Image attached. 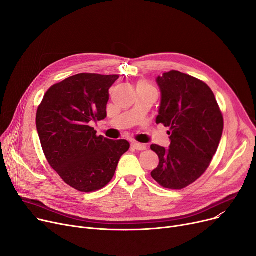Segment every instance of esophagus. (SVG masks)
<instances>
[{
	"mask_svg": "<svg viewBox=\"0 0 256 256\" xmlns=\"http://www.w3.org/2000/svg\"><path fill=\"white\" fill-rule=\"evenodd\" d=\"M132 148H135L137 150H146V145L145 144H141L138 142H132Z\"/></svg>",
	"mask_w": 256,
	"mask_h": 256,
	"instance_id": "esophagus-1",
	"label": "esophagus"
}]
</instances>
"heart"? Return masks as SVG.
<instances>
[{
	"mask_svg": "<svg viewBox=\"0 0 256 256\" xmlns=\"http://www.w3.org/2000/svg\"><path fill=\"white\" fill-rule=\"evenodd\" d=\"M139 85H140V86H145V87H148V85L145 84V83H140Z\"/></svg>",
	"mask_w": 256,
	"mask_h": 256,
	"instance_id": "b5f03b06",
	"label": "heart"
}]
</instances>
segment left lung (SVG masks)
I'll use <instances>...</instances> for the list:
<instances>
[{
    "instance_id": "left-lung-1",
    "label": "left lung",
    "mask_w": 256,
    "mask_h": 256,
    "mask_svg": "<svg viewBox=\"0 0 256 256\" xmlns=\"http://www.w3.org/2000/svg\"><path fill=\"white\" fill-rule=\"evenodd\" d=\"M160 104L156 122L170 128L169 148L150 146L160 160L152 178L182 190L208 168L222 137L224 121L210 88L194 76L171 70L156 78Z\"/></svg>"
}]
</instances>
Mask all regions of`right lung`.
<instances>
[{"label":"right lung","instance_id":"add662e5","mask_svg":"<svg viewBox=\"0 0 256 256\" xmlns=\"http://www.w3.org/2000/svg\"><path fill=\"white\" fill-rule=\"evenodd\" d=\"M117 74H78L52 85L36 114V128L50 167L80 192H93L113 178L126 140L96 136L91 121L106 117L109 89Z\"/></svg>","mask_w":256,"mask_h":256}]
</instances>
